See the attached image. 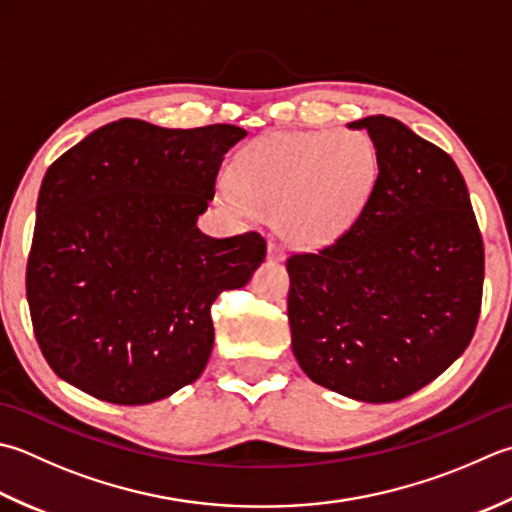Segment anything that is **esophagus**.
Wrapping results in <instances>:
<instances>
[{
    "label": "esophagus",
    "instance_id": "1",
    "mask_svg": "<svg viewBox=\"0 0 512 512\" xmlns=\"http://www.w3.org/2000/svg\"><path fill=\"white\" fill-rule=\"evenodd\" d=\"M284 248L282 246H279L277 242H270L268 244V262H273V264H279V262H284Z\"/></svg>",
    "mask_w": 512,
    "mask_h": 512
}]
</instances>
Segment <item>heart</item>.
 Segmentation results:
<instances>
[{
    "instance_id": "b5f03b06",
    "label": "heart",
    "mask_w": 512,
    "mask_h": 512,
    "mask_svg": "<svg viewBox=\"0 0 512 512\" xmlns=\"http://www.w3.org/2000/svg\"><path fill=\"white\" fill-rule=\"evenodd\" d=\"M379 175L377 148L359 130L259 137L233 162L222 197L237 213L277 215L290 242H330L362 213Z\"/></svg>"
}]
</instances>
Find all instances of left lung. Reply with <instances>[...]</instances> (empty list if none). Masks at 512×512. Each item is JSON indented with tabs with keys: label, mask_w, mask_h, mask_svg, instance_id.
Listing matches in <instances>:
<instances>
[{
	"label": "left lung",
	"mask_w": 512,
	"mask_h": 512,
	"mask_svg": "<svg viewBox=\"0 0 512 512\" xmlns=\"http://www.w3.org/2000/svg\"><path fill=\"white\" fill-rule=\"evenodd\" d=\"M348 128L373 139L377 182L342 237L286 262L288 324L315 384L388 404L433 382L473 339L484 242L448 153L386 115Z\"/></svg>",
	"instance_id": "1"
}]
</instances>
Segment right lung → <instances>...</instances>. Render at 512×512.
Returning a JSON list of instances; mask_svg holds the SVG:
<instances>
[{
  "label": "right lung",
  "instance_id": "obj_1",
  "mask_svg": "<svg viewBox=\"0 0 512 512\" xmlns=\"http://www.w3.org/2000/svg\"><path fill=\"white\" fill-rule=\"evenodd\" d=\"M246 135L119 119L50 164L26 299L57 377L102 402L142 406L204 373L210 306L266 257L259 233L215 239L197 226L224 155Z\"/></svg>",
  "mask_w": 512,
  "mask_h": 512
}]
</instances>
